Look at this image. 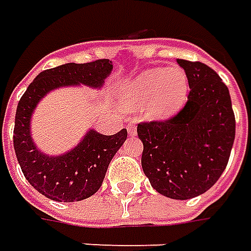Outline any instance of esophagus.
I'll list each match as a JSON object with an SVG mask.
<instances>
[{"instance_id": "obj_1", "label": "esophagus", "mask_w": 251, "mask_h": 251, "mask_svg": "<svg viewBox=\"0 0 251 251\" xmlns=\"http://www.w3.org/2000/svg\"><path fill=\"white\" fill-rule=\"evenodd\" d=\"M127 131H128L129 135H135V134H137V129H135V126H134L132 123H129L128 126H127Z\"/></svg>"}]
</instances>
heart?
<instances>
[{
  "mask_svg": "<svg viewBox=\"0 0 251 251\" xmlns=\"http://www.w3.org/2000/svg\"><path fill=\"white\" fill-rule=\"evenodd\" d=\"M189 94L188 77L182 69H151L127 84L123 97L129 109L145 106L146 117L166 120L176 114L186 103Z\"/></svg>",
  "mask_w": 251,
  "mask_h": 251,
  "instance_id": "obj_1",
  "label": "heart"
}]
</instances>
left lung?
Segmentation results:
<instances>
[{"mask_svg":"<svg viewBox=\"0 0 251 251\" xmlns=\"http://www.w3.org/2000/svg\"><path fill=\"white\" fill-rule=\"evenodd\" d=\"M189 82L185 106L164 122L138 124L142 169L153 189L171 199L196 198L216 184L235 141L228 87L201 62L176 59Z\"/></svg>","mask_w":251,"mask_h":251,"instance_id":"8db88e82","label":"left lung"}]
</instances>
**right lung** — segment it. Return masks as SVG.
I'll list each match as a JSON object with an SVG mask.
<instances>
[{
	"label": "right lung",
	"instance_id": "obj_1",
	"mask_svg": "<svg viewBox=\"0 0 251 251\" xmlns=\"http://www.w3.org/2000/svg\"><path fill=\"white\" fill-rule=\"evenodd\" d=\"M113 65L109 59L88 63H66L44 70L20 98L15 116L13 148L23 176L30 185L48 199L80 201L92 196L103 182L107 167L127 139V129L103 135L90 129L72 151L48 156L33 142L30 120L38 102L50 92L69 85L100 88Z\"/></svg>",
	"mask_w": 251,
	"mask_h": 251
}]
</instances>
